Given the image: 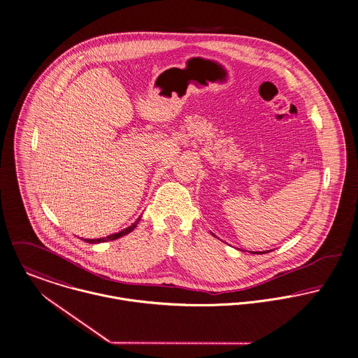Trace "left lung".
Wrapping results in <instances>:
<instances>
[{
  "instance_id": "left-lung-1",
  "label": "left lung",
  "mask_w": 358,
  "mask_h": 358,
  "mask_svg": "<svg viewBox=\"0 0 358 358\" xmlns=\"http://www.w3.org/2000/svg\"><path fill=\"white\" fill-rule=\"evenodd\" d=\"M264 252H265V251H262V252H261V251H259V254H264ZM252 254H255V252H252Z\"/></svg>"
}]
</instances>
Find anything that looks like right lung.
Segmentation results:
<instances>
[{
	"instance_id": "add662e5",
	"label": "right lung",
	"mask_w": 358,
	"mask_h": 358,
	"mask_svg": "<svg viewBox=\"0 0 358 358\" xmlns=\"http://www.w3.org/2000/svg\"><path fill=\"white\" fill-rule=\"evenodd\" d=\"M138 221H140V218H137L130 227H127L126 229H123V231H120L118 234H114V235H110V236H107V238H85V241H87V243H104V241H108V240H115V238H122V236H124V235H127V234H130L136 227H137V224H138Z\"/></svg>"
}]
</instances>
